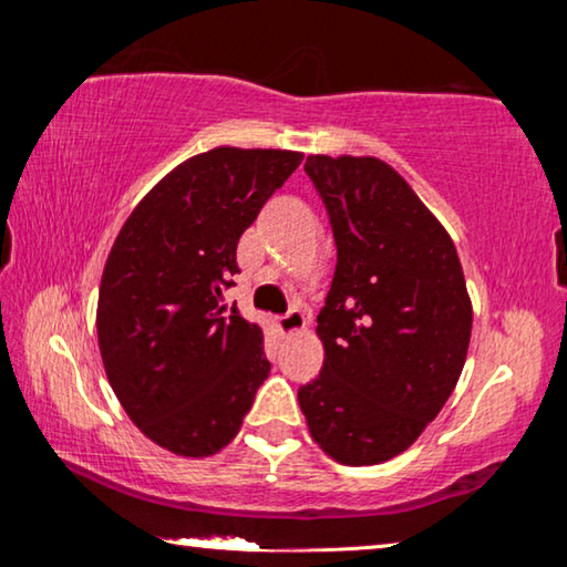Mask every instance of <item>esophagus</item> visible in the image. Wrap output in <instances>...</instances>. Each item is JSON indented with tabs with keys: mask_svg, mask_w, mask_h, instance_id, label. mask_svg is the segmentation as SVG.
<instances>
[{
	"mask_svg": "<svg viewBox=\"0 0 567 567\" xmlns=\"http://www.w3.org/2000/svg\"><path fill=\"white\" fill-rule=\"evenodd\" d=\"M305 324H307L305 312L297 310V307H292L290 312H285V315H280V318H277V328H280L282 334L300 332V330H305Z\"/></svg>",
	"mask_w": 567,
	"mask_h": 567,
	"instance_id": "obj_1",
	"label": "esophagus"
}]
</instances>
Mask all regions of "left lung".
I'll use <instances>...</instances> for the list:
<instances>
[{"label":"left lung","instance_id":"obj_1","mask_svg":"<svg viewBox=\"0 0 567 567\" xmlns=\"http://www.w3.org/2000/svg\"><path fill=\"white\" fill-rule=\"evenodd\" d=\"M305 172L338 265L318 315L322 370L297 400L324 453L375 465L415 443L453 395L473 307L453 239L395 169L310 155Z\"/></svg>","mask_w":567,"mask_h":567}]
</instances>
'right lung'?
<instances>
[{"label":"right lung","instance_id":"1","mask_svg":"<svg viewBox=\"0 0 567 567\" xmlns=\"http://www.w3.org/2000/svg\"><path fill=\"white\" fill-rule=\"evenodd\" d=\"M300 152L217 147L169 172L114 239L97 338L122 408L152 443L205 457L237 435L270 375L260 324L223 305L237 243Z\"/></svg>","mask_w":567,"mask_h":567}]
</instances>
